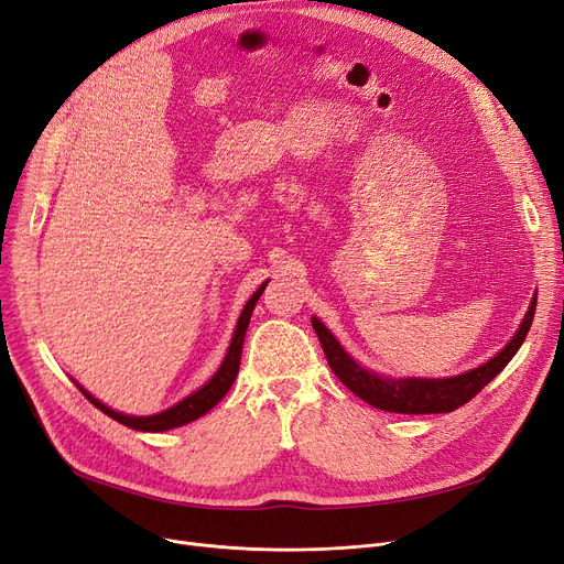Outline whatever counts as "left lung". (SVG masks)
<instances>
[{
    "label": "left lung",
    "mask_w": 564,
    "mask_h": 564,
    "mask_svg": "<svg viewBox=\"0 0 564 564\" xmlns=\"http://www.w3.org/2000/svg\"><path fill=\"white\" fill-rule=\"evenodd\" d=\"M534 308H536V297H532L528 316L523 325H520V329L516 332V337L502 348V352H497L492 360L467 373H460V377L440 379V381L436 379H383L379 373H371L362 369L358 362H352L346 356V350L339 346V341L329 335V329L318 318H314L311 323H314V329L325 350L327 365L332 367V371H335V377L367 404L377 406L381 411H392V413H448V411L460 409L471 398H476V394L509 365L520 344H523L528 337L532 318H534Z\"/></svg>",
    "instance_id": "1"
}]
</instances>
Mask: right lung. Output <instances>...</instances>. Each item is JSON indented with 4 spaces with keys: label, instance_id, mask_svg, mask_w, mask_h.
I'll return each instance as SVG.
<instances>
[{
    "label": "right lung",
    "instance_id": "obj_1",
    "mask_svg": "<svg viewBox=\"0 0 564 564\" xmlns=\"http://www.w3.org/2000/svg\"><path fill=\"white\" fill-rule=\"evenodd\" d=\"M264 290V283L256 290L253 297H250L241 311L239 316V323H237V329H235V337H232V344H229V350L227 356L220 365V369L216 371V377L208 381L204 388H199L195 394H191V398H185L183 402H178L176 406L166 409L162 413H155V415H141V419H137V415H122L109 406H104L101 402H97L90 392L83 390L78 386V390L86 394V400L93 402L99 411H104L109 415V419L128 425L132 430H141V432H162V430H172V427H178V425H185V423H193L197 421L199 415H204L208 409H214L225 394L227 390L232 388L237 373H239V365H241V346H243V337H246V329H248V321H250V314H253V306L256 302L260 300Z\"/></svg>",
    "mask_w": 564,
    "mask_h": 564
}]
</instances>
